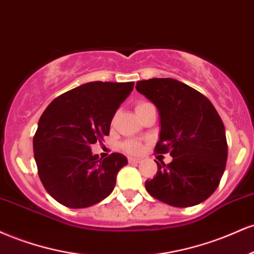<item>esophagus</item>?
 <instances>
[{
	"mask_svg": "<svg viewBox=\"0 0 254 254\" xmlns=\"http://www.w3.org/2000/svg\"><path fill=\"white\" fill-rule=\"evenodd\" d=\"M128 163H129V164H138V163H140V159H139V158L128 157Z\"/></svg>",
	"mask_w": 254,
	"mask_h": 254,
	"instance_id": "obj_1",
	"label": "esophagus"
}]
</instances>
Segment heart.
Returning a JSON list of instances; mask_svg holds the SVG:
<instances>
[{"label":"heart","instance_id":"1","mask_svg":"<svg viewBox=\"0 0 254 254\" xmlns=\"http://www.w3.org/2000/svg\"><path fill=\"white\" fill-rule=\"evenodd\" d=\"M148 102H139L136 103L135 106V112H139L140 109H142L144 107L148 106ZM121 148L124 151L128 152V153H132V154H138L140 152L142 151V148H144V144H142L140 140H126V141H124L121 144Z\"/></svg>","mask_w":254,"mask_h":254}]
</instances>
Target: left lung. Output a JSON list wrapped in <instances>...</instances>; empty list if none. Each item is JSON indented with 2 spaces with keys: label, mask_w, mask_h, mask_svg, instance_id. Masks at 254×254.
<instances>
[{
  "label": "left lung",
  "mask_w": 254,
  "mask_h": 254,
  "mask_svg": "<svg viewBox=\"0 0 254 254\" xmlns=\"http://www.w3.org/2000/svg\"><path fill=\"white\" fill-rule=\"evenodd\" d=\"M136 90L156 104L160 135L154 152L172 162L157 163L145 188L152 197L172 207L203 202L216 190L227 162V140L219 113L204 95L174 78L136 83Z\"/></svg>",
  "instance_id": "obj_1"
}]
</instances>
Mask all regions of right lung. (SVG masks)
Segmentation results:
<instances>
[{
	"instance_id": "right-lung-1",
	"label": "right lung",
	"mask_w": 254,
	"mask_h": 254,
	"mask_svg": "<svg viewBox=\"0 0 254 254\" xmlns=\"http://www.w3.org/2000/svg\"><path fill=\"white\" fill-rule=\"evenodd\" d=\"M134 83L90 82L51 102L38 122L33 151L46 191L68 208H86L114 190L127 158L112 153L100 159L91 145L109 135L110 124Z\"/></svg>"
}]
</instances>
